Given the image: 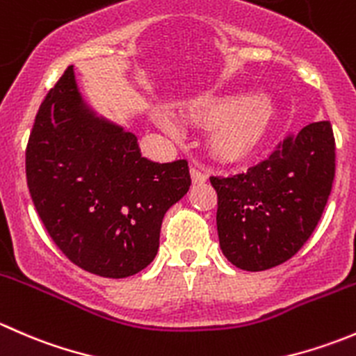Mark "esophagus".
Instances as JSON below:
<instances>
[{
  "label": "esophagus",
  "mask_w": 356,
  "mask_h": 356,
  "mask_svg": "<svg viewBox=\"0 0 356 356\" xmlns=\"http://www.w3.org/2000/svg\"><path fill=\"white\" fill-rule=\"evenodd\" d=\"M189 174H191L193 184H203V182L207 181V174H204V172L198 170V168H196V167H191Z\"/></svg>",
  "instance_id": "obj_1"
}]
</instances>
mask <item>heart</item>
<instances>
[{"label": "heart", "instance_id": "b5f03b06", "mask_svg": "<svg viewBox=\"0 0 356 356\" xmlns=\"http://www.w3.org/2000/svg\"><path fill=\"white\" fill-rule=\"evenodd\" d=\"M184 120L200 127H210L207 149L222 163L245 161L264 145L275 118V108L267 96L239 95L203 96L189 103ZM165 129H170L167 118H160Z\"/></svg>", "mask_w": 356, "mask_h": 356}]
</instances>
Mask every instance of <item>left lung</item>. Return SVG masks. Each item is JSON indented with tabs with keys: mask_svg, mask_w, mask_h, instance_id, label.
<instances>
[{
	"mask_svg": "<svg viewBox=\"0 0 356 356\" xmlns=\"http://www.w3.org/2000/svg\"><path fill=\"white\" fill-rule=\"evenodd\" d=\"M336 172L329 120L286 136L267 160L229 177H210L217 191L222 253L250 272L288 261L322 217Z\"/></svg>",
	"mask_w": 356,
	"mask_h": 356,
	"instance_id": "8db88e82",
	"label": "left lung"
}]
</instances>
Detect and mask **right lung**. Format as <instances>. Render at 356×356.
I'll return each instance as SVG.
<instances>
[{
	"instance_id": "obj_1",
	"label": "right lung",
	"mask_w": 356,
	"mask_h": 356,
	"mask_svg": "<svg viewBox=\"0 0 356 356\" xmlns=\"http://www.w3.org/2000/svg\"><path fill=\"white\" fill-rule=\"evenodd\" d=\"M25 175L53 243L72 264L110 279L152 264L163 215L191 186L188 161H149L134 134L95 117L74 67L35 113Z\"/></svg>"
}]
</instances>
